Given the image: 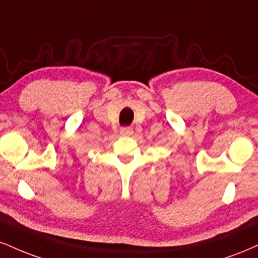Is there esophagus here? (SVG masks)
<instances>
[{"mask_svg":"<svg viewBox=\"0 0 258 258\" xmlns=\"http://www.w3.org/2000/svg\"><path fill=\"white\" fill-rule=\"evenodd\" d=\"M133 133V130L131 128V127H127V126H125V127H121V130H120V135L121 136H131Z\"/></svg>","mask_w":258,"mask_h":258,"instance_id":"34e87169","label":"esophagus"}]
</instances>
